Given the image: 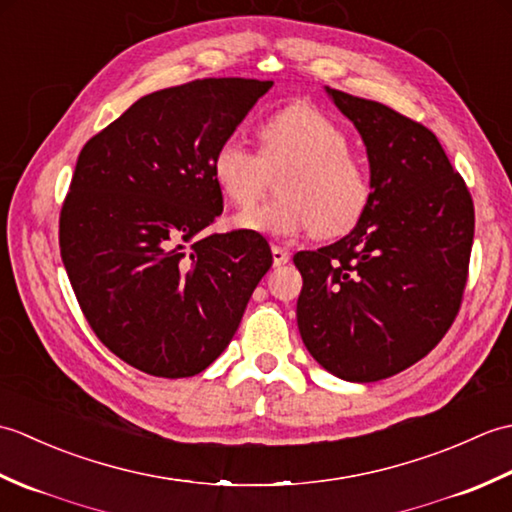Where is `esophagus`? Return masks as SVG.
I'll list each match as a JSON object with an SVG mask.
<instances>
[{
  "label": "esophagus",
  "mask_w": 512,
  "mask_h": 512,
  "mask_svg": "<svg viewBox=\"0 0 512 512\" xmlns=\"http://www.w3.org/2000/svg\"><path fill=\"white\" fill-rule=\"evenodd\" d=\"M290 262V253L286 248H281V246H273V264L275 266H284V264H288Z\"/></svg>",
  "instance_id": "esophagus-1"
}]
</instances>
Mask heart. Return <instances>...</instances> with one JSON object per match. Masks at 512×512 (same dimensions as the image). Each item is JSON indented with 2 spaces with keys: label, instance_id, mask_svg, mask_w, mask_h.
I'll list each match as a JSON object with an SVG mask.
<instances>
[{
  "label": "heart",
  "instance_id": "obj_1",
  "mask_svg": "<svg viewBox=\"0 0 512 512\" xmlns=\"http://www.w3.org/2000/svg\"><path fill=\"white\" fill-rule=\"evenodd\" d=\"M259 154L226 138L211 156L215 187L237 209H250L279 176V200L246 211L235 228L273 237L312 231L319 237L350 233L361 220L372 184L350 151V136L328 114L306 103L288 105L257 129Z\"/></svg>",
  "mask_w": 512,
  "mask_h": 512
}]
</instances>
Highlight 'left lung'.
I'll use <instances>...</instances> for the list:
<instances>
[{"label":"left lung","instance_id":"8db88e82","mask_svg":"<svg viewBox=\"0 0 512 512\" xmlns=\"http://www.w3.org/2000/svg\"><path fill=\"white\" fill-rule=\"evenodd\" d=\"M325 92L363 138L372 198L350 235L295 255L297 323L321 367L374 383L427 356L458 317L475 211L431 129L383 103Z\"/></svg>","mask_w":512,"mask_h":512}]
</instances>
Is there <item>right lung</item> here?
Instances as JSON below:
<instances>
[{
    "instance_id": "add662e5",
    "label": "right lung",
    "mask_w": 512,
    "mask_h": 512,
    "mask_svg": "<svg viewBox=\"0 0 512 512\" xmlns=\"http://www.w3.org/2000/svg\"><path fill=\"white\" fill-rule=\"evenodd\" d=\"M273 81L202 79L138 99L81 149L59 217L65 273L107 350L160 378L200 374L273 266L222 213L211 156Z\"/></svg>"
}]
</instances>
